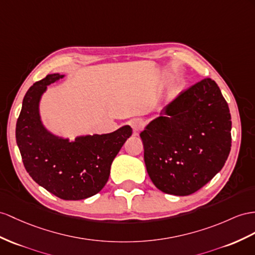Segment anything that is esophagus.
<instances>
[{"label":"esophagus","instance_id":"34e87169","mask_svg":"<svg viewBox=\"0 0 255 255\" xmlns=\"http://www.w3.org/2000/svg\"><path fill=\"white\" fill-rule=\"evenodd\" d=\"M131 127L133 130V133L136 134L141 131L143 127H144V121H143L142 119H135L131 122Z\"/></svg>","mask_w":255,"mask_h":255}]
</instances>
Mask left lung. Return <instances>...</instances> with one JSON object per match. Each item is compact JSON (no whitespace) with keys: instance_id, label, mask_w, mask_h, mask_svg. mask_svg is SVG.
Listing matches in <instances>:
<instances>
[{"instance_id":"obj_1","label":"left lung","mask_w":255,"mask_h":255,"mask_svg":"<svg viewBox=\"0 0 255 255\" xmlns=\"http://www.w3.org/2000/svg\"><path fill=\"white\" fill-rule=\"evenodd\" d=\"M231 130L228 104L211 78L182 91L140 133L154 185L177 196L200 190L223 168Z\"/></svg>"}]
</instances>
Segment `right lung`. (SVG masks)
I'll use <instances>...</instances> for the list:
<instances>
[{
    "instance_id": "add662e5",
    "label": "right lung",
    "mask_w": 255,
    "mask_h": 255,
    "mask_svg": "<svg viewBox=\"0 0 255 255\" xmlns=\"http://www.w3.org/2000/svg\"><path fill=\"white\" fill-rule=\"evenodd\" d=\"M48 74L25 94L16 124V141L25 170L38 185L64 200H81L99 193L124 143L132 134L124 126L107 134L58 138L44 128L38 103L47 85L62 78Z\"/></svg>"
}]
</instances>
